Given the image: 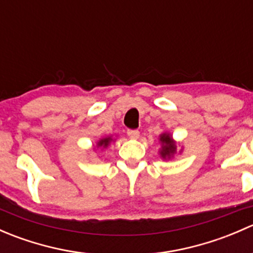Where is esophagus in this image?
<instances>
[{
  "mask_svg": "<svg viewBox=\"0 0 253 253\" xmlns=\"http://www.w3.org/2000/svg\"><path fill=\"white\" fill-rule=\"evenodd\" d=\"M127 136L132 139H137L139 138V131L138 129H128L127 131Z\"/></svg>",
  "mask_w": 253,
  "mask_h": 253,
  "instance_id": "esophagus-1",
  "label": "esophagus"
}]
</instances>
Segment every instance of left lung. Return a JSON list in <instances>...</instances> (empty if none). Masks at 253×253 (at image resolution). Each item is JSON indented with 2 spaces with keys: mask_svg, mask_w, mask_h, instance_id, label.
I'll list each match as a JSON object with an SVG mask.
<instances>
[{
  "mask_svg": "<svg viewBox=\"0 0 253 253\" xmlns=\"http://www.w3.org/2000/svg\"><path fill=\"white\" fill-rule=\"evenodd\" d=\"M160 143H162L160 157L163 159H170V158L174 157L176 153V143L169 133L160 134Z\"/></svg>",
  "mask_w": 253,
  "mask_h": 253,
  "instance_id": "left-lung-1",
  "label": "left lung"
}]
</instances>
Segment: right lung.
<instances>
[{
    "label": "right lung",
    "mask_w": 253,
    "mask_h": 253,
    "mask_svg": "<svg viewBox=\"0 0 253 253\" xmlns=\"http://www.w3.org/2000/svg\"><path fill=\"white\" fill-rule=\"evenodd\" d=\"M112 141H114V139H112L111 137H105V138H101L100 141L98 142V147L99 148H106Z\"/></svg>",
    "instance_id": "add662e5"
}]
</instances>
